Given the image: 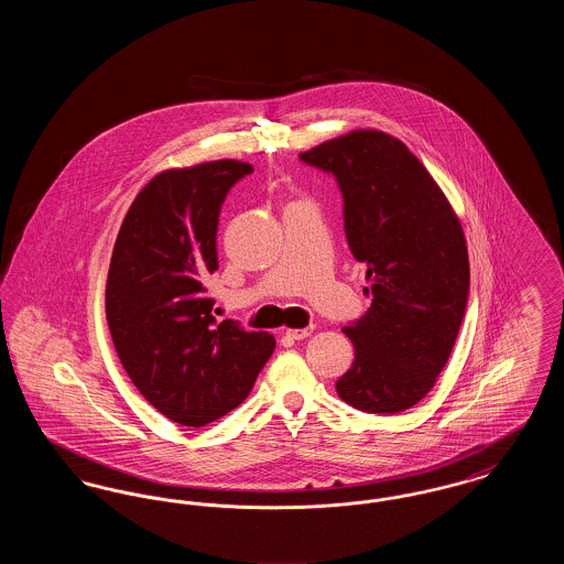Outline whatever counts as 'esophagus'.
I'll use <instances>...</instances> for the list:
<instances>
[{"label": "esophagus", "mask_w": 564, "mask_h": 564, "mask_svg": "<svg viewBox=\"0 0 564 564\" xmlns=\"http://www.w3.org/2000/svg\"><path fill=\"white\" fill-rule=\"evenodd\" d=\"M313 332H315V325H306V327H302V329H288L285 336L292 338V340H304V338H308Z\"/></svg>", "instance_id": "obj_1"}]
</instances>
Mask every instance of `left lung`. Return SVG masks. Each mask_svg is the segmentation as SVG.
I'll list each match as a JSON object with an SVG mask.
<instances>
[{"mask_svg": "<svg viewBox=\"0 0 564 564\" xmlns=\"http://www.w3.org/2000/svg\"><path fill=\"white\" fill-rule=\"evenodd\" d=\"M300 161L334 175L350 253L364 262L370 308L343 332L355 361L338 378L343 402L395 414L421 402L444 370L469 295L463 228L430 171L380 131L325 141Z\"/></svg>", "mask_w": 564, "mask_h": 564, "instance_id": "1", "label": "left lung"}]
</instances>
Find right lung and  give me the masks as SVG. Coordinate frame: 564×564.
<instances>
[{"label": "right lung", "instance_id": "add662e5", "mask_svg": "<svg viewBox=\"0 0 564 564\" xmlns=\"http://www.w3.org/2000/svg\"><path fill=\"white\" fill-rule=\"evenodd\" d=\"M249 173L239 161L164 171L137 194L111 251L106 315L120 364L148 402L186 427L235 410L274 350L267 332L217 323L205 288L221 203Z\"/></svg>", "mask_w": 564, "mask_h": 564}]
</instances>
